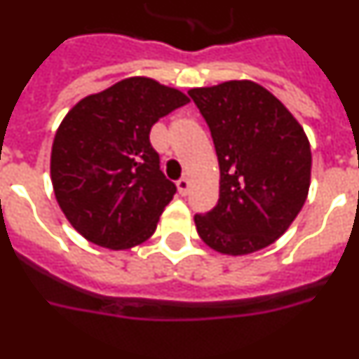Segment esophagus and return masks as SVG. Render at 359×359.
Returning <instances> with one entry per match:
<instances>
[{
	"instance_id": "1",
	"label": "esophagus",
	"mask_w": 359,
	"mask_h": 359,
	"mask_svg": "<svg viewBox=\"0 0 359 359\" xmlns=\"http://www.w3.org/2000/svg\"><path fill=\"white\" fill-rule=\"evenodd\" d=\"M177 190H180V194L187 196L190 190V180L189 177H182V180H177Z\"/></svg>"
}]
</instances>
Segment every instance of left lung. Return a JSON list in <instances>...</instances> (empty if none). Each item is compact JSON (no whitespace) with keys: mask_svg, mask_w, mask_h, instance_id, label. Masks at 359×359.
Segmentation results:
<instances>
[{"mask_svg":"<svg viewBox=\"0 0 359 359\" xmlns=\"http://www.w3.org/2000/svg\"><path fill=\"white\" fill-rule=\"evenodd\" d=\"M219 161V201L196 215L203 243L223 255L259 252L286 233L311 185V145L284 104L257 82L192 88Z\"/></svg>","mask_w":359,"mask_h":359,"instance_id":"1","label":"left lung"}]
</instances>
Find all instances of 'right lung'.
<instances>
[{
  "label": "right lung",
  "instance_id": "1",
  "mask_svg": "<svg viewBox=\"0 0 359 359\" xmlns=\"http://www.w3.org/2000/svg\"><path fill=\"white\" fill-rule=\"evenodd\" d=\"M190 102L151 77H129L79 100L57 129L50 156L53 194L90 243L129 250L154 233L176 187L160 170L149 133Z\"/></svg>",
  "mask_w": 359,
  "mask_h": 359
}]
</instances>
